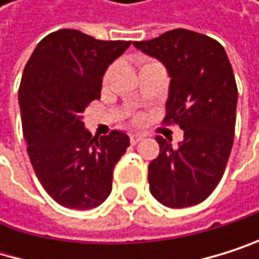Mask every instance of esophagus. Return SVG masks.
Returning <instances> with one entry per match:
<instances>
[{"mask_svg":"<svg viewBox=\"0 0 259 259\" xmlns=\"http://www.w3.org/2000/svg\"><path fill=\"white\" fill-rule=\"evenodd\" d=\"M141 140H143L141 135H131V143H132V144H137V143H140Z\"/></svg>","mask_w":259,"mask_h":259,"instance_id":"1","label":"esophagus"}]
</instances>
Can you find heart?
Wrapping results in <instances>:
<instances>
[{
  "instance_id": "1",
  "label": "heart",
  "mask_w": 259,
  "mask_h": 259,
  "mask_svg": "<svg viewBox=\"0 0 259 259\" xmlns=\"http://www.w3.org/2000/svg\"><path fill=\"white\" fill-rule=\"evenodd\" d=\"M137 63H138V66H140V69H141V68H144V66H147V65H154V63H157V62L141 57V59H138V62H137ZM110 76H112V68H108L107 71H105V74H104V77H102V83H104V85H107V83H108V80H110ZM141 119H143V118H141L140 115L134 116V122H135V124L141 122Z\"/></svg>"
}]
</instances>
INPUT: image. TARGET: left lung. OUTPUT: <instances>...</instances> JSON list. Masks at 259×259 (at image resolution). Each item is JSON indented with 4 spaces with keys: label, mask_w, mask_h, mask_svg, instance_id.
Listing matches in <instances>:
<instances>
[{
    "label": "left lung",
    "mask_w": 259,
    "mask_h": 259,
    "mask_svg": "<svg viewBox=\"0 0 259 259\" xmlns=\"http://www.w3.org/2000/svg\"><path fill=\"white\" fill-rule=\"evenodd\" d=\"M171 76L163 124H177L183 141L157 137L160 154L149 163V190L164 206L203 202L221 182L235 138L238 87L225 49L214 38L174 29L134 41Z\"/></svg>",
    "instance_id": "left-lung-1"
}]
</instances>
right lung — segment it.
<instances>
[{
  "instance_id": "obj_1",
  "label": "right lung",
  "mask_w": 259,
  "mask_h": 259,
  "mask_svg": "<svg viewBox=\"0 0 259 259\" xmlns=\"http://www.w3.org/2000/svg\"><path fill=\"white\" fill-rule=\"evenodd\" d=\"M128 46L60 29L37 45L24 66L18 101L27 155L45 191L65 208L101 205L131 146L118 131L92 137L82 121L85 107L101 98L105 69Z\"/></svg>"
}]
</instances>
